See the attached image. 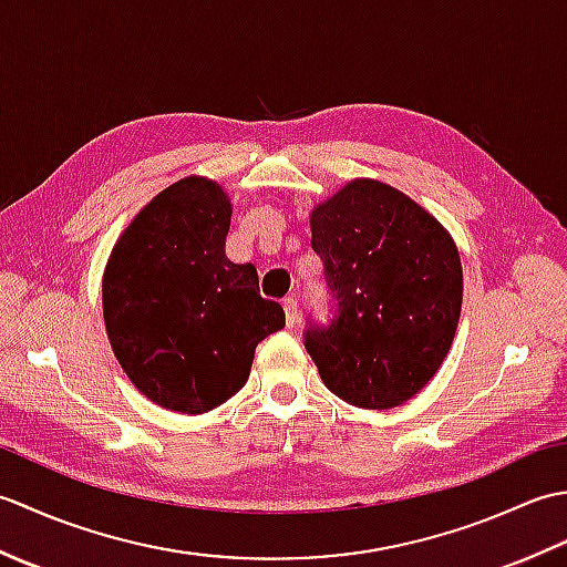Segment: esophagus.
Wrapping results in <instances>:
<instances>
[{
  "label": "esophagus",
  "mask_w": 567,
  "mask_h": 567,
  "mask_svg": "<svg viewBox=\"0 0 567 567\" xmlns=\"http://www.w3.org/2000/svg\"><path fill=\"white\" fill-rule=\"evenodd\" d=\"M282 307H285L287 327H295V323L299 321V302H297V297H285L282 299Z\"/></svg>",
  "instance_id": "34e87169"
}]
</instances>
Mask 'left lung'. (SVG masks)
Returning <instances> with one entry per match:
<instances>
[{"label": "left lung", "instance_id": "obj_1", "mask_svg": "<svg viewBox=\"0 0 567 567\" xmlns=\"http://www.w3.org/2000/svg\"><path fill=\"white\" fill-rule=\"evenodd\" d=\"M311 248L333 297L305 348L343 402L392 409L449 355L463 305L461 256L416 202L378 179H353L311 212Z\"/></svg>", "mask_w": 567, "mask_h": 567}]
</instances>
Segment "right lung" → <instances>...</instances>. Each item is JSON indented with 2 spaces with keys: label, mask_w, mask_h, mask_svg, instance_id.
<instances>
[{
  "label": "right lung",
  "mask_w": 567,
  "mask_h": 567,
  "mask_svg": "<svg viewBox=\"0 0 567 567\" xmlns=\"http://www.w3.org/2000/svg\"><path fill=\"white\" fill-rule=\"evenodd\" d=\"M231 202L185 177L146 204L106 262L104 323L128 380L151 402L204 414L244 388L256 346L285 327L258 270L226 258Z\"/></svg>",
  "instance_id": "add662e5"
}]
</instances>
